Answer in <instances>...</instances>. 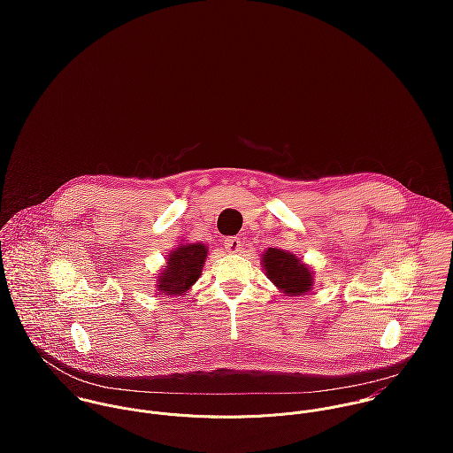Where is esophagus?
I'll list each match as a JSON object with an SVG mask.
<instances>
[{
  "label": "esophagus",
  "instance_id": "esophagus-1",
  "mask_svg": "<svg viewBox=\"0 0 453 453\" xmlns=\"http://www.w3.org/2000/svg\"><path fill=\"white\" fill-rule=\"evenodd\" d=\"M223 246H225V250H226L228 253H237V251L241 250L242 242H241L239 237H226L225 242H223Z\"/></svg>",
  "mask_w": 453,
  "mask_h": 453
}]
</instances>
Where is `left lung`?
Returning a JSON list of instances; mask_svg holds the SVG:
<instances>
[{
	"instance_id": "1",
	"label": "left lung",
	"mask_w": 453,
	"mask_h": 453,
	"mask_svg": "<svg viewBox=\"0 0 453 453\" xmlns=\"http://www.w3.org/2000/svg\"><path fill=\"white\" fill-rule=\"evenodd\" d=\"M263 265L268 279L286 295H303L312 288V270L291 253L268 248L263 255Z\"/></svg>"
}]
</instances>
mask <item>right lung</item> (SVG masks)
Here are the masks:
<instances>
[{
  "instance_id": "1",
  "label": "right lung",
  "mask_w": 453,
  "mask_h": 453,
  "mask_svg": "<svg viewBox=\"0 0 453 453\" xmlns=\"http://www.w3.org/2000/svg\"><path fill=\"white\" fill-rule=\"evenodd\" d=\"M205 257L207 248L203 244L180 246L169 255L165 270L158 275V291L167 295H181L188 291L202 272Z\"/></svg>"
}]
</instances>
